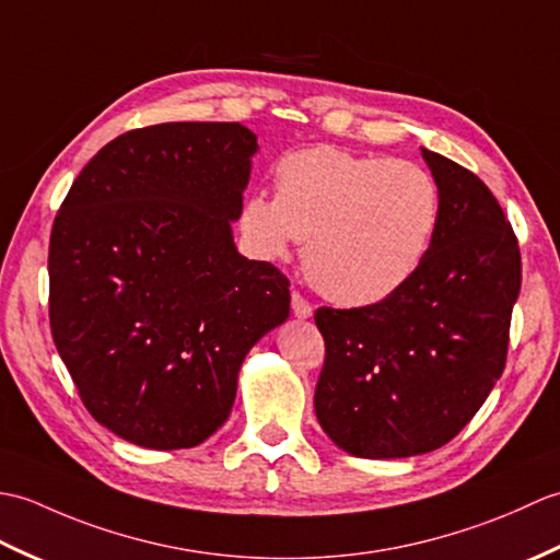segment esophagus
<instances>
[{
    "label": "esophagus",
    "instance_id": "esophagus-1",
    "mask_svg": "<svg viewBox=\"0 0 560 560\" xmlns=\"http://www.w3.org/2000/svg\"><path fill=\"white\" fill-rule=\"evenodd\" d=\"M291 311H293V315H295V317L307 319V317L313 315V305L307 303L299 291H293V293H291Z\"/></svg>",
    "mask_w": 560,
    "mask_h": 560
}]
</instances>
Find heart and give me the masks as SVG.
Returning <instances> with one entry per match:
<instances>
[{
  "label": "heart",
  "mask_w": 560,
  "mask_h": 560,
  "mask_svg": "<svg viewBox=\"0 0 560 560\" xmlns=\"http://www.w3.org/2000/svg\"><path fill=\"white\" fill-rule=\"evenodd\" d=\"M273 185L277 197L243 201L241 231L265 259L305 241V273L329 301L359 307L389 299L431 249L440 192L411 161L313 147L287 153Z\"/></svg>",
  "instance_id": "obj_1"
}]
</instances>
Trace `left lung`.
Wrapping results in <instances>:
<instances>
[{
	"instance_id": "left-lung-1",
	"label": "left lung",
	"mask_w": 560,
	"mask_h": 560,
	"mask_svg": "<svg viewBox=\"0 0 560 560\" xmlns=\"http://www.w3.org/2000/svg\"><path fill=\"white\" fill-rule=\"evenodd\" d=\"M421 153L440 192L423 265L385 301L315 313L325 337L317 421L365 459L423 455L474 419L505 368L520 295V245L491 189L459 163Z\"/></svg>"
}]
</instances>
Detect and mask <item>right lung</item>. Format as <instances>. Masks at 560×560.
Listing matches in <instances>:
<instances>
[{
  "label": "right lung",
  "instance_id": "add662e5",
  "mask_svg": "<svg viewBox=\"0 0 560 560\" xmlns=\"http://www.w3.org/2000/svg\"><path fill=\"white\" fill-rule=\"evenodd\" d=\"M255 151L241 122L132 129L83 165L57 211L55 347L83 407L129 443H205L247 351L291 313L289 279L233 243Z\"/></svg>",
  "mask_w": 560,
  "mask_h": 560
}]
</instances>
